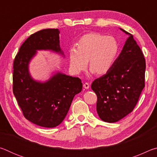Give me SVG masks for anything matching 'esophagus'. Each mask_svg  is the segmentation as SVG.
Here are the masks:
<instances>
[{
	"label": "esophagus",
	"mask_w": 157,
	"mask_h": 157,
	"mask_svg": "<svg viewBox=\"0 0 157 157\" xmlns=\"http://www.w3.org/2000/svg\"><path fill=\"white\" fill-rule=\"evenodd\" d=\"M83 86H84V88L88 89H89L90 85H89V84L88 83V82H85V83L83 84Z\"/></svg>",
	"instance_id": "1"
}]
</instances>
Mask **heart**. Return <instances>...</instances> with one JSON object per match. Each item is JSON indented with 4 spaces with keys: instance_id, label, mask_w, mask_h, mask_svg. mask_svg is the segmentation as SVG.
I'll list each match as a JSON object with an SVG mask.
<instances>
[{
    "instance_id": "heart-1",
    "label": "heart",
    "mask_w": 157,
    "mask_h": 157,
    "mask_svg": "<svg viewBox=\"0 0 157 157\" xmlns=\"http://www.w3.org/2000/svg\"><path fill=\"white\" fill-rule=\"evenodd\" d=\"M119 54V45L113 36L98 33H89L82 36L77 48L69 50V60L72 70L80 73L89 66L97 75L107 73L115 63Z\"/></svg>"
}]
</instances>
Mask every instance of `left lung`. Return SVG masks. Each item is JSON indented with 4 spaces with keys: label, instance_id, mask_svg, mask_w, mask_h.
<instances>
[{
    "label": "left lung",
    "instance_id": "1",
    "mask_svg": "<svg viewBox=\"0 0 157 157\" xmlns=\"http://www.w3.org/2000/svg\"><path fill=\"white\" fill-rule=\"evenodd\" d=\"M129 34L112 68L95 79L91 89L97 95L96 109L101 120L115 123L134 110L145 87V59L143 53Z\"/></svg>",
    "mask_w": 157,
    "mask_h": 157
}]
</instances>
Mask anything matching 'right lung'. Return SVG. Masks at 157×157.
Here are the masks:
<instances>
[{
	"instance_id": "obj_1",
	"label": "right lung",
	"mask_w": 157,
	"mask_h": 157,
	"mask_svg": "<svg viewBox=\"0 0 157 157\" xmlns=\"http://www.w3.org/2000/svg\"><path fill=\"white\" fill-rule=\"evenodd\" d=\"M58 29H44L28 37L13 64V93L25 118L44 127H55L65 118L74 96L82 91L81 79L57 73L41 83L32 78L28 64L38 50L63 54Z\"/></svg>"
}]
</instances>
